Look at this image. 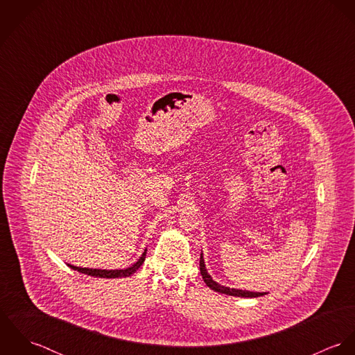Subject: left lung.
I'll list each match as a JSON object with an SVG mask.
<instances>
[{
    "label": "left lung",
    "mask_w": 355,
    "mask_h": 355,
    "mask_svg": "<svg viewBox=\"0 0 355 355\" xmlns=\"http://www.w3.org/2000/svg\"><path fill=\"white\" fill-rule=\"evenodd\" d=\"M200 269H201V275H202L203 282L206 283V286L209 288H211L216 293H221L225 295H231V297H242V298H257V297H262L268 293H253V291H246V290H238V288H230L225 286L218 284L217 282H214L211 279V276L207 273L206 265H205V259H203L202 253H201V258H200Z\"/></svg>",
    "instance_id": "8db88e82"
}]
</instances>
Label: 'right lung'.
Instances as JSON below:
<instances>
[{"label":"right lung","mask_w":355,"mask_h":355,"mask_svg":"<svg viewBox=\"0 0 355 355\" xmlns=\"http://www.w3.org/2000/svg\"><path fill=\"white\" fill-rule=\"evenodd\" d=\"M146 252L145 250L144 254L139 257V259L131 265L130 268L127 269H113V270H107V269H93V268H80V266H73V265H69L68 266L73 270H78L80 273H85V275H89V276H94V277H102V279H119V277H127V276H131L132 273H135L141 265L144 263L145 258H146Z\"/></svg>","instance_id":"add662e5"}]
</instances>
